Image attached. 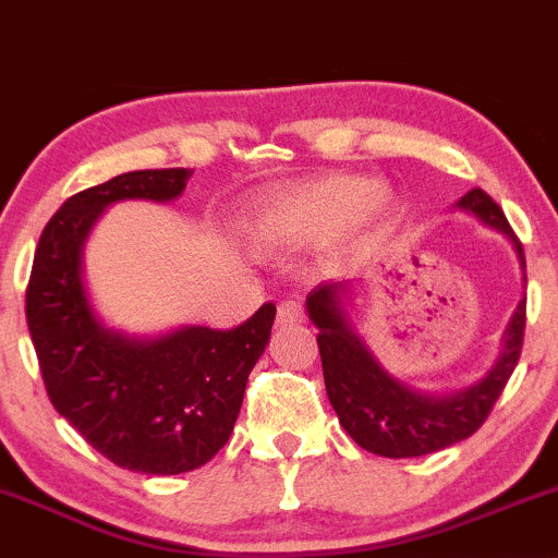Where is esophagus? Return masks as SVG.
<instances>
[{"mask_svg":"<svg viewBox=\"0 0 558 558\" xmlns=\"http://www.w3.org/2000/svg\"><path fill=\"white\" fill-rule=\"evenodd\" d=\"M304 319H306L304 306H301L299 301H283V304L278 306V328L299 325V323H304Z\"/></svg>","mask_w":558,"mask_h":558,"instance_id":"1","label":"esophagus"}]
</instances>
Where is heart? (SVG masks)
Returning <instances> with one entry per match:
<instances>
[{"mask_svg":"<svg viewBox=\"0 0 558 558\" xmlns=\"http://www.w3.org/2000/svg\"><path fill=\"white\" fill-rule=\"evenodd\" d=\"M393 209L383 183L360 175H319L275 191L254 209L246 239L265 254H288L315 246L332 233H360Z\"/></svg>","mask_w":558,"mask_h":558,"instance_id":"1","label":"heart"}]
</instances>
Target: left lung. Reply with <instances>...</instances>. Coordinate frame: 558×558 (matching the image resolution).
Returning <instances> with one entry per match:
<instances>
[{
    "label": "left lung",
    "instance_id": "left-lung-1",
    "mask_svg": "<svg viewBox=\"0 0 558 558\" xmlns=\"http://www.w3.org/2000/svg\"><path fill=\"white\" fill-rule=\"evenodd\" d=\"M457 209L477 217L483 226L511 241L524 280V248L506 222L501 207L485 191L472 189L459 198ZM349 280H336L319 283L306 296V315L319 330L317 345L323 356L325 390L343 430L364 451L388 459L425 457L470 438L488 420L493 403L520 362L524 299L506 325L501 354L488 375L466 388L427 393L407 386L383 367L349 315Z\"/></svg>",
    "mask_w": 558,
    "mask_h": 558
}]
</instances>
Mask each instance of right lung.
I'll return each instance as SVG.
<instances>
[{"label":"right lung","instance_id":"add662e5","mask_svg":"<svg viewBox=\"0 0 558 558\" xmlns=\"http://www.w3.org/2000/svg\"><path fill=\"white\" fill-rule=\"evenodd\" d=\"M194 170H133L70 196L38 239L25 317L57 412L101 457L141 475H181L228 444L275 304L233 330L181 325L128 336L105 325L83 280V248L107 207L172 202Z\"/></svg>","mask_w":558,"mask_h":558}]
</instances>
